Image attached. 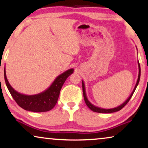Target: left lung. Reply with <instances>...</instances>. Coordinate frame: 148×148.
Here are the masks:
<instances>
[{"mask_svg": "<svg viewBox=\"0 0 148 148\" xmlns=\"http://www.w3.org/2000/svg\"><path fill=\"white\" fill-rule=\"evenodd\" d=\"M138 67H139V75H138V78H137V83L136 84H135V86L134 89H133L132 93H131L130 96L127 99V100H125L124 103H123L122 104L120 105V106L116 107V108H110V109H105V108H100V107H97L96 106H94V104H92V103H91L90 101L88 100V98H87V96H86V89H85V84H84V81L82 80V88H83V94H84V100H85V102H86V104L87 106L91 110L94 111V112H99V113H112V112H117V111L120 110L122 109L123 107H124L125 105H126L127 103L129 102V101L130 100V99L131 98V97H132L133 93L136 90V88L137 86H138L139 84V79H140V75H141V69H140V65H139V62L138 61Z\"/></svg>", "mask_w": 148, "mask_h": 148, "instance_id": "8db88e82", "label": "left lung"}]
</instances>
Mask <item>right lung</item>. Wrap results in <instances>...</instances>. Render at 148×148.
<instances>
[{"instance_id":"add662e5","label":"right lung","mask_w":148,"mask_h":148,"mask_svg":"<svg viewBox=\"0 0 148 148\" xmlns=\"http://www.w3.org/2000/svg\"><path fill=\"white\" fill-rule=\"evenodd\" d=\"M74 71L73 69H70L56 77L49 88L40 94L35 95H25L17 92L12 88L8 82L6 75L5 67L4 75L6 85L10 94L17 104L24 110L35 112H47L52 109L58 101L60 90L64 82L70 75Z\"/></svg>"}]
</instances>
